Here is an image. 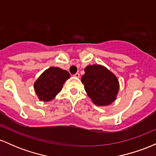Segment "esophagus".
Here are the masks:
<instances>
[{
    "label": "esophagus",
    "instance_id": "1",
    "mask_svg": "<svg viewBox=\"0 0 156 156\" xmlns=\"http://www.w3.org/2000/svg\"><path fill=\"white\" fill-rule=\"evenodd\" d=\"M74 76L76 77V78H79V77H80V74H79V73H76V74L74 75Z\"/></svg>",
    "mask_w": 156,
    "mask_h": 156
}]
</instances>
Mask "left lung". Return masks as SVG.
<instances>
[{
  "instance_id": "left-lung-1",
  "label": "left lung",
  "mask_w": 156,
  "mask_h": 156,
  "mask_svg": "<svg viewBox=\"0 0 156 156\" xmlns=\"http://www.w3.org/2000/svg\"><path fill=\"white\" fill-rule=\"evenodd\" d=\"M85 74L81 82L94 104L106 106L115 101L119 89L117 76L104 66L88 65L84 69Z\"/></svg>"
}]
</instances>
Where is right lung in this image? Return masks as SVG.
Listing matches in <instances>:
<instances>
[{
	"mask_svg": "<svg viewBox=\"0 0 156 156\" xmlns=\"http://www.w3.org/2000/svg\"><path fill=\"white\" fill-rule=\"evenodd\" d=\"M70 75L59 67H51L44 70L34 82V88L39 101H51L61 92Z\"/></svg>",
	"mask_w": 156,
	"mask_h": 156,
	"instance_id": "1",
	"label": "right lung"
}]
</instances>
